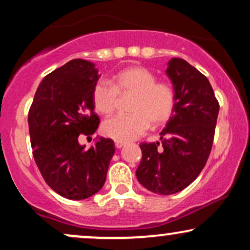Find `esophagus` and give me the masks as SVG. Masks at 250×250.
Wrapping results in <instances>:
<instances>
[{"label": "esophagus", "instance_id": "obj_1", "mask_svg": "<svg viewBox=\"0 0 250 250\" xmlns=\"http://www.w3.org/2000/svg\"><path fill=\"white\" fill-rule=\"evenodd\" d=\"M125 145V142H123V141H115L116 148H122Z\"/></svg>", "mask_w": 250, "mask_h": 250}]
</instances>
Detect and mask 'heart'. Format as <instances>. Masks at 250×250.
<instances>
[{
	"mask_svg": "<svg viewBox=\"0 0 250 250\" xmlns=\"http://www.w3.org/2000/svg\"><path fill=\"white\" fill-rule=\"evenodd\" d=\"M131 93L130 114H120L105 120L102 131L116 141H131L148 130L150 122L161 125L174 110V90L168 83L156 81L150 70L140 65L125 68L113 77L111 83L100 80L94 85L93 102L103 115H110L116 109L119 94Z\"/></svg>",
	"mask_w": 250,
	"mask_h": 250,
	"instance_id": "b5f03b06",
	"label": "heart"
}]
</instances>
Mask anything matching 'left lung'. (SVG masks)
I'll return each mask as SVG.
<instances>
[{
	"instance_id": "left-lung-1",
	"label": "left lung",
	"mask_w": 250,
	"mask_h": 250,
	"mask_svg": "<svg viewBox=\"0 0 250 250\" xmlns=\"http://www.w3.org/2000/svg\"><path fill=\"white\" fill-rule=\"evenodd\" d=\"M174 88L173 115L161 143H141L136 177L148 190L171 195L199 176L213 146L219 102L208 79L186 60L174 57L166 70Z\"/></svg>"
}]
</instances>
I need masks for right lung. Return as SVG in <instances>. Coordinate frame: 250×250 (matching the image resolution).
<instances>
[{
  "label": "right lung",
  "instance_id": "obj_1",
  "mask_svg": "<svg viewBox=\"0 0 250 250\" xmlns=\"http://www.w3.org/2000/svg\"><path fill=\"white\" fill-rule=\"evenodd\" d=\"M95 64L71 60L40 83L28 114L34 159L47 185L69 200H84L103 187L115 145L101 137L85 149L81 135L100 125L94 113L93 89L99 81Z\"/></svg>",
  "mask_w": 250,
  "mask_h": 250
}]
</instances>
